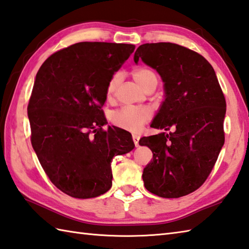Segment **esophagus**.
Wrapping results in <instances>:
<instances>
[{
    "label": "esophagus",
    "instance_id": "esophagus-1",
    "mask_svg": "<svg viewBox=\"0 0 249 249\" xmlns=\"http://www.w3.org/2000/svg\"><path fill=\"white\" fill-rule=\"evenodd\" d=\"M132 139H133V142H134V145L138 147L139 146V140H140V136L136 135V134H133V136H132Z\"/></svg>",
    "mask_w": 249,
    "mask_h": 249
}]
</instances>
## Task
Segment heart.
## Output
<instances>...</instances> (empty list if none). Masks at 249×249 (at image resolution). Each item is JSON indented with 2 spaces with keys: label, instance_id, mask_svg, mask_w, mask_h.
Instances as JSON below:
<instances>
[{
  "label": "heart",
  "instance_id": "heart-1",
  "mask_svg": "<svg viewBox=\"0 0 249 249\" xmlns=\"http://www.w3.org/2000/svg\"><path fill=\"white\" fill-rule=\"evenodd\" d=\"M133 77L144 90L151 84L157 83V74L155 71L149 68H139L134 70ZM119 80V74L111 76L107 86H106V96L108 99L115 93ZM151 116H153V113H151L150 108L146 107V106H124V107L115 111L113 117H111V121L115 125L119 126L121 129L138 132L142 128V125L150 120Z\"/></svg>",
  "mask_w": 249,
  "mask_h": 249
}]
</instances>
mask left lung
Wrapping results in <instances>:
<instances>
[{
    "instance_id": "obj_1",
    "label": "left lung",
    "mask_w": 249,
    "mask_h": 249,
    "mask_svg": "<svg viewBox=\"0 0 249 249\" xmlns=\"http://www.w3.org/2000/svg\"><path fill=\"white\" fill-rule=\"evenodd\" d=\"M164 83V101L150 124L167 131L145 136L153 159L145 166V188L161 197H180L204 184L225 143L226 99L214 69L203 55L173 43L143 44L139 60Z\"/></svg>"
}]
</instances>
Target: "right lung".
<instances>
[{
    "label": "right lung",
    "mask_w": 249,
    "mask_h": 249,
    "mask_svg": "<svg viewBox=\"0 0 249 249\" xmlns=\"http://www.w3.org/2000/svg\"><path fill=\"white\" fill-rule=\"evenodd\" d=\"M135 46L82 42L53 53L35 77L28 105L31 143L50 181L90 199L111 187V161L134 148L132 135L107 124L106 86Z\"/></svg>",
    "instance_id": "add662e5"
}]
</instances>
